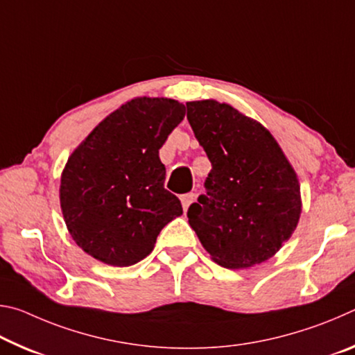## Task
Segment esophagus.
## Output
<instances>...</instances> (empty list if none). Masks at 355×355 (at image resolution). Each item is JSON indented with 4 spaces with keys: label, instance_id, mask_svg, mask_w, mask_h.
Returning a JSON list of instances; mask_svg holds the SVG:
<instances>
[{
    "label": "esophagus",
    "instance_id": "obj_1",
    "mask_svg": "<svg viewBox=\"0 0 355 355\" xmlns=\"http://www.w3.org/2000/svg\"><path fill=\"white\" fill-rule=\"evenodd\" d=\"M180 199H182L183 209H184V211H188L189 205H191V203L194 202V199H196V194H192V192H188V194H183L182 197H180Z\"/></svg>",
    "mask_w": 355,
    "mask_h": 355
}]
</instances>
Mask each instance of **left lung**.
Masks as SVG:
<instances>
[{"instance_id":"1","label":"left lung","mask_w":355,"mask_h":355,"mask_svg":"<svg viewBox=\"0 0 355 355\" xmlns=\"http://www.w3.org/2000/svg\"><path fill=\"white\" fill-rule=\"evenodd\" d=\"M192 131L211 163L189 225L211 260L243 269L269 260L302 211L296 172L260 122L216 100L188 101Z\"/></svg>"}]
</instances>
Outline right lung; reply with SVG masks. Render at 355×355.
Instances as JSON below:
<instances>
[{"label":"right lung","instance_id":"right-lung-1","mask_svg":"<svg viewBox=\"0 0 355 355\" xmlns=\"http://www.w3.org/2000/svg\"><path fill=\"white\" fill-rule=\"evenodd\" d=\"M184 105L137 97L105 117L69 156L59 200L67 230L101 263L131 266L153 250L163 227L183 214L164 189L159 148Z\"/></svg>","mask_w":355,"mask_h":355}]
</instances>
